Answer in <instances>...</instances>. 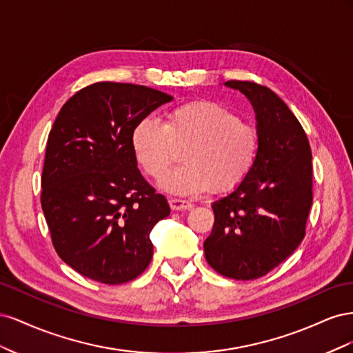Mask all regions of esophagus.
<instances>
[{"label":"esophagus","mask_w":353,"mask_h":353,"mask_svg":"<svg viewBox=\"0 0 353 353\" xmlns=\"http://www.w3.org/2000/svg\"><path fill=\"white\" fill-rule=\"evenodd\" d=\"M169 206L172 210H190L193 208L190 201L181 200V199H169Z\"/></svg>","instance_id":"1"}]
</instances>
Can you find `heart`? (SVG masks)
Listing matches in <instances>:
<instances>
[{
	"instance_id": "obj_1",
	"label": "heart",
	"mask_w": 353,
	"mask_h": 353,
	"mask_svg": "<svg viewBox=\"0 0 353 353\" xmlns=\"http://www.w3.org/2000/svg\"><path fill=\"white\" fill-rule=\"evenodd\" d=\"M132 153L144 172L160 179L184 147V166L174 170L162 187L179 196H196L215 187L228 191L240 185L254 166L259 152L256 128L239 119L218 101L196 100L175 105L163 123L144 119L131 132Z\"/></svg>"
}]
</instances>
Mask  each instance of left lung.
<instances>
[{
  "label": "left lung",
  "instance_id": "obj_1",
  "mask_svg": "<svg viewBox=\"0 0 353 353\" xmlns=\"http://www.w3.org/2000/svg\"><path fill=\"white\" fill-rule=\"evenodd\" d=\"M225 85L250 100L259 152L248 178L212 203L215 222L203 248L221 275L256 280L284 262L305 237L312 206V153L301 122L274 91L249 81Z\"/></svg>",
  "mask_w": 353,
  "mask_h": 353
}]
</instances>
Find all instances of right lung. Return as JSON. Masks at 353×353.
<instances>
[{
	"label": "right lung",
	"mask_w": 353,
	"mask_h": 353,
	"mask_svg": "<svg viewBox=\"0 0 353 353\" xmlns=\"http://www.w3.org/2000/svg\"><path fill=\"white\" fill-rule=\"evenodd\" d=\"M170 95L97 82L70 97L52 125L41 206L57 254L87 279L123 284L153 258L150 232L170 209L137 168L134 126Z\"/></svg>",
	"instance_id": "1"
}]
</instances>
